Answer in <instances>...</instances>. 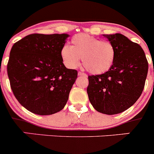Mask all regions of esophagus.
Instances as JSON below:
<instances>
[{"mask_svg": "<svg viewBox=\"0 0 154 154\" xmlns=\"http://www.w3.org/2000/svg\"><path fill=\"white\" fill-rule=\"evenodd\" d=\"M78 75H82V76H85V77H86V76H87V75L85 74V73L82 72H79Z\"/></svg>", "mask_w": 154, "mask_h": 154, "instance_id": "obj_1", "label": "esophagus"}]
</instances>
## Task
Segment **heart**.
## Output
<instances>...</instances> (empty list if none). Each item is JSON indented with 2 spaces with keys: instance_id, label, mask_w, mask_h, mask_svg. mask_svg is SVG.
I'll list each match as a JSON object with an SVG mask.
<instances>
[{
  "instance_id": "b5f03b06",
  "label": "heart",
  "mask_w": 154,
  "mask_h": 154,
  "mask_svg": "<svg viewBox=\"0 0 154 154\" xmlns=\"http://www.w3.org/2000/svg\"><path fill=\"white\" fill-rule=\"evenodd\" d=\"M72 45H65L61 49L62 61L69 69L78 67L82 58L87 70L93 74H102L111 68L115 60V48L108 41L79 34L72 38Z\"/></svg>"
}]
</instances>
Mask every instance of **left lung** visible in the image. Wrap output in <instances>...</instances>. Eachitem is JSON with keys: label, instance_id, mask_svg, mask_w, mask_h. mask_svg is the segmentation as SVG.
Instances as JSON below:
<instances>
[{"label": "left lung", "instance_id": "8db88e82", "mask_svg": "<svg viewBox=\"0 0 154 154\" xmlns=\"http://www.w3.org/2000/svg\"><path fill=\"white\" fill-rule=\"evenodd\" d=\"M113 45L116 57L106 72L89 75L87 93L94 109L114 115L124 112L142 94L148 62L140 45L121 34L103 35Z\"/></svg>", "mask_w": 154, "mask_h": 154}]
</instances>
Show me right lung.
Returning a JSON list of instances; mask_svg holds the SVG:
<instances>
[{"instance_id":"right-lung-1","label":"right lung","mask_w":154,"mask_h":154,"mask_svg":"<svg viewBox=\"0 0 154 154\" xmlns=\"http://www.w3.org/2000/svg\"><path fill=\"white\" fill-rule=\"evenodd\" d=\"M66 34H31L14 44L7 70L20 104L37 115H51L65 107L78 72L65 67L61 49Z\"/></svg>"}]
</instances>
